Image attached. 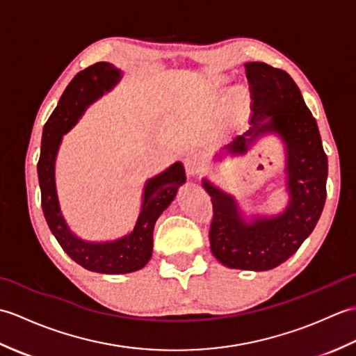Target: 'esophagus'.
<instances>
[{"instance_id":"1","label":"esophagus","mask_w":356,"mask_h":356,"mask_svg":"<svg viewBox=\"0 0 356 356\" xmlns=\"http://www.w3.org/2000/svg\"><path fill=\"white\" fill-rule=\"evenodd\" d=\"M184 163H185V170L188 172V176H199V174L203 171L202 156L199 153H194V151L185 154Z\"/></svg>"}]
</instances>
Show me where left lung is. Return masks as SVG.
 Segmentation results:
<instances>
[{
	"mask_svg": "<svg viewBox=\"0 0 356 356\" xmlns=\"http://www.w3.org/2000/svg\"><path fill=\"white\" fill-rule=\"evenodd\" d=\"M245 67L254 128L246 133L249 139L238 136L226 149L243 154L263 133L282 136L291 202L282 216L245 223L231 195L203 180L213 202L209 241L211 251L225 266L269 270L297 252L318 222L327 195V156L316 120L289 73L264 63H248ZM266 117L268 122L260 124Z\"/></svg>",
	"mask_w": 356,
	"mask_h": 356,
	"instance_id": "1",
	"label": "left lung"
}]
</instances>
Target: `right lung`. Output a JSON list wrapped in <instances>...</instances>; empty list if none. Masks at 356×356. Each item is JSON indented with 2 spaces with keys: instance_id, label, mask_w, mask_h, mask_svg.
<instances>
[{
  "instance_id": "obj_1",
  "label": "right lung",
  "mask_w": 356,
  "mask_h": 356,
  "mask_svg": "<svg viewBox=\"0 0 356 356\" xmlns=\"http://www.w3.org/2000/svg\"><path fill=\"white\" fill-rule=\"evenodd\" d=\"M120 72L108 63H97L79 72L67 86L58 107L44 125L41 154L38 161V179L41 188V207L53 236L73 261L99 274H127L142 269L153 251L154 223L176 197L179 185L186 176L184 165L177 162L165 172L148 180L143 193L142 209L134 229L111 243H87L67 228L59 209L55 186V159L63 134L76 124L87 105L116 84Z\"/></svg>"
}]
</instances>
